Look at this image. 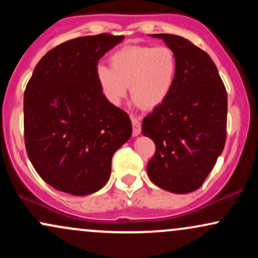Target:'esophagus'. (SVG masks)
<instances>
[{"instance_id":"esophagus-1","label":"esophagus","mask_w":258,"mask_h":258,"mask_svg":"<svg viewBox=\"0 0 258 258\" xmlns=\"http://www.w3.org/2000/svg\"><path fill=\"white\" fill-rule=\"evenodd\" d=\"M132 127H133V136L141 135V131H142L141 122H139L136 117H132Z\"/></svg>"}]
</instances>
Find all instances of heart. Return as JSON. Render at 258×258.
Segmentation results:
<instances>
[{
  "label": "heart",
  "mask_w": 258,
  "mask_h": 258,
  "mask_svg": "<svg viewBox=\"0 0 258 258\" xmlns=\"http://www.w3.org/2000/svg\"><path fill=\"white\" fill-rule=\"evenodd\" d=\"M110 68L98 65L97 81L109 102L120 104L130 86L133 102L153 109L161 104L172 91L178 61L166 46H127L109 58Z\"/></svg>",
  "instance_id": "heart-1"
}]
</instances>
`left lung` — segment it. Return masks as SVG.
<instances>
[{
    "label": "left lung",
    "mask_w": 258,
    "mask_h": 258,
    "mask_svg": "<svg viewBox=\"0 0 258 258\" xmlns=\"http://www.w3.org/2000/svg\"><path fill=\"white\" fill-rule=\"evenodd\" d=\"M178 61L164 103L147 115L142 133L155 143L147 165L154 184L176 194L197 190L214 168L227 138V91L205 51L177 35L155 34Z\"/></svg>",
    "instance_id": "8db88e82"
}]
</instances>
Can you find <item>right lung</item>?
<instances>
[{
  "label": "right lung",
  "instance_id": "right-lung-1",
  "mask_svg": "<svg viewBox=\"0 0 258 258\" xmlns=\"http://www.w3.org/2000/svg\"><path fill=\"white\" fill-rule=\"evenodd\" d=\"M125 36L99 34L60 43L41 58L24 92V141L44 182L73 195L99 190L114 153L132 135L130 116L105 98L96 69Z\"/></svg>",
  "mask_w": 258,
  "mask_h": 258
}]
</instances>
